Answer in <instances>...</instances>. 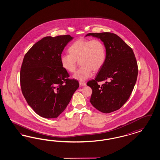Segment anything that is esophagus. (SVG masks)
I'll return each instance as SVG.
<instances>
[{
  "label": "esophagus",
  "mask_w": 160,
  "mask_h": 160,
  "mask_svg": "<svg viewBox=\"0 0 160 160\" xmlns=\"http://www.w3.org/2000/svg\"><path fill=\"white\" fill-rule=\"evenodd\" d=\"M79 84H80V85L81 86H86V83H83V82H80Z\"/></svg>",
  "instance_id": "1"
}]
</instances>
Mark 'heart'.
I'll return each instance as SVG.
<instances>
[{"instance_id": "obj_1", "label": "heart", "mask_w": 160, "mask_h": 160, "mask_svg": "<svg viewBox=\"0 0 160 160\" xmlns=\"http://www.w3.org/2000/svg\"><path fill=\"white\" fill-rule=\"evenodd\" d=\"M70 54H62L60 62L62 68L69 72H74L77 68V61L81 67L73 77L84 81L91 77L93 70L98 72L102 68L106 60V48L99 39L80 38L68 48Z\"/></svg>"}]
</instances>
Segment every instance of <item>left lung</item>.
<instances>
[{"label": "left lung", "instance_id": "left-lung-1", "mask_svg": "<svg viewBox=\"0 0 160 160\" xmlns=\"http://www.w3.org/2000/svg\"><path fill=\"white\" fill-rule=\"evenodd\" d=\"M100 39L106 48V60L94 80L87 85L92 89L90 103L105 113L119 109L132 93L138 76V65L132 48L119 36L110 32L89 33ZM106 81L102 85L100 81Z\"/></svg>", "mask_w": 160, "mask_h": 160}]
</instances>
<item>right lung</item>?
Masks as SVG:
<instances>
[{
  "label": "right lung",
  "mask_w": 160,
  "mask_h": 160,
  "mask_svg": "<svg viewBox=\"0 0 160 160\" xmlns=\"http://www.w3.org/2000/svg\"><path fill=\"white\" fill-rule=\"evenodd\" d=\"M72 39L70 35L44 37L24 56L20 72L22 94L41 117L57 118L79 87L77 80L68 78L60 62L62 51Z\"/></svg>",
  "instance_id": "obj_1"
}]
</instances>
